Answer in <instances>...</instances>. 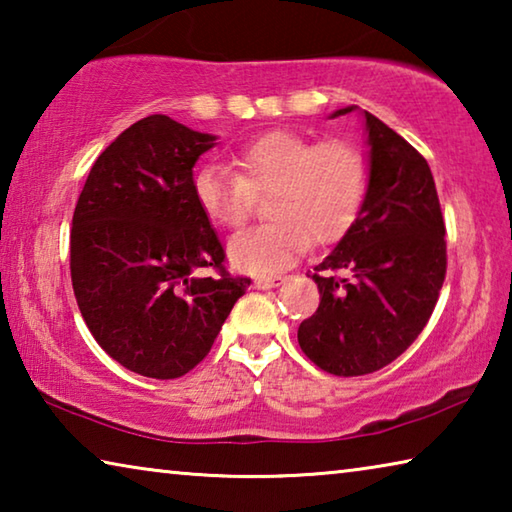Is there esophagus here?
Masks as SVG:
<instances>
[{"mask_svg": "<svg viewBox=\"0 0 512 512\" xmlns=\"http://www.w3.org/2000/svg\"><path fill=\"white\" fill-rule=\"evenodd\" d=\"M287 282V277H282V275H262V277H255V289H262V291H266V289H275V287H280V284H284Z\"/></svg>", "mask_w": 512, "mask_h": 512, "instance_id": "esophagus-1", "label": "esophagus"}]
</instances>
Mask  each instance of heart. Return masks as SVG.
Returning a JSON list of instances; mask_svg holds the SVG:
<instances>
[{"label":"heart","instance_id":"heart-1","mask_svg":"<svg viewBox=\"0 0 512 512\" xmlns=\"http://www.w3.org/2000/svg\"><path fill=\"white\" fill-rule=\"evenodd\" d=\"M232 167L207 162L192 176V198L214 228L246 221L253 196L266 194V223L230 241L232 264L248 273H275L305 253L309 241L329 246L357 221L368 167L343 140L314 142L293 131H271L239 146Z\"/></svg>","mask_w":512,"mask_h":512}]
</instances>
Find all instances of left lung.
<instances>
[{"mask_svg": "<svg viewBox=\"0 0 512 512\" xmlns=\"http://www.w3.org/2000/svg\"><path fill=\"white\" fill-rule=\"evenodd\" d=\"M352 112L336 110L332 117ZM370 180L357 221L311 277L316 314L298 343L320 370L359 377L388 366L431 318L447 271L445 221L427 160L366 112Z\"/></svg>", "mask_w": 512, "mask_h": 512, "instance_id": "1", "label": "left lung"}]
</instances>
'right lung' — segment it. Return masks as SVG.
<instances>
[{
    "mask_svg": "<svg viewBox=\"0 0 512 512\" xmlns=\"http://www.w3.org/2000/svg\"><path fill=\"white\" fill-rule=\"evenodd\" d=\"M214 140L167 115L135 121L92 164L76 203V302L101 348L137 375L176 379L198 366L250 284L228 273L192 198V169Z\"/></svg>",
    "mask_w": 512,
    "mask_h": 512,
    "instance_id": "right-lung-1",
    "label": "right lung"
}]
</instances>
